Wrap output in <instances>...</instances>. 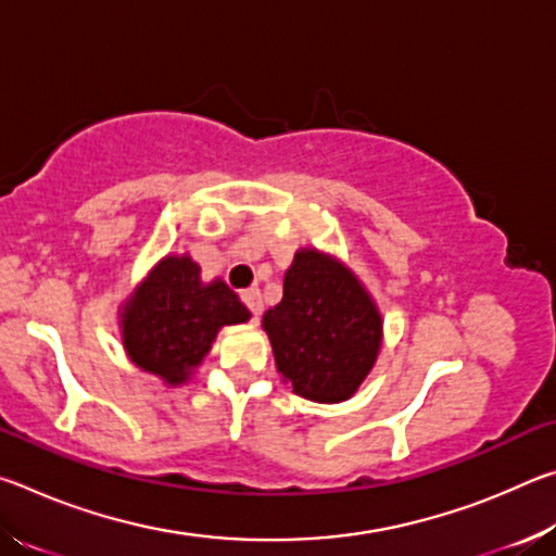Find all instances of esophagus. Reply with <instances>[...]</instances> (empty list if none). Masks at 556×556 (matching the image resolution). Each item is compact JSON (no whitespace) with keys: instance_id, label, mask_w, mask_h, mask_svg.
I'll return each mask as SVG.
<instances>
[{"instance_id":"1","label":"esophagus","mask_w":556,"mask_h":556,"mask_svg":"<svg viewBox=\"0 0 556 556\" xmlns=\"http://www.w3.org/2000/svg\"><path fill=\"white\" fill-rule=\"evenodd\" d=\"M242 301H244V304H248V308H250L252 316H255V321H257L260 314H262V294H260V289H244L242 291Z\"/></svg>"}]
</instances>
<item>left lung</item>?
Segmentation results:
<instances>
[{
  "instance_id": "obj_1",
  "label": "left lung",
  "mask_w": 556,
  "mask_h": 556,
  "mask_svg": "<svg viewBox=\"0 0 556 556\" xmlns=\"http://www.w3.org/2000/svg\"><path fill=\"white\" fill-rule=\"evenodd\" d=\"M281 380L299 397L351 400L378 363L382 314L355 271L328 252L296 250L285 296L262 316Z\"/></svg>"
}]
</instances>
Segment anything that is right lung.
<instances>
[{
    "label": "right lung",
    "instance_id": "obj_1",
    "mask_svg": "<svg viewBox=\"0 0 556 556\" xmlns=\"http://www.w3.org/2000/svg\"><path fill=\"white\" fill-rule=\"evenodd\" d=\"M119 336L135 368L181 388L211 353L223 326L248 324L250 308L220 277L201 279L188 252L166 255L119 306Z\"/></svg>",
    "mask_w": 556,
    "mask_h": 556
}]
</instances>
